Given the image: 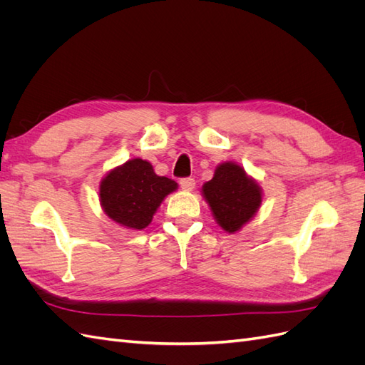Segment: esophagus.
<instances>
[{"mask_svg": "<svg viewBox=\"0 0 365 365\" xmlns=\"http://www.w3.org/2000/svg\"><path fill=\"white\" fill-rule=\"evenodd\" d=\"M181 184V189L184 192H192L195 189V180L193 178H184L180 181Z\"/></svg>", "mask_w": 365, "mask_h": 365, "instance_id": "esophagus-1", "label": "esophagus"}]
</instances>
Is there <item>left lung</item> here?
<instances>
[{
    "label": "left lung",
    "instance_id": "obj_1",
    "mask_svg": "<svg viewBox=\"0 0 365 365\" xmlns=\"http://www.w3.org/2000/svg\"><path fill=\"white\" fill-rule=\"evenodd\" d=\"M201 193L216 224L225 233L235 235L256 216L263 200V190L240 164L224 161L217 164L213 178Z\"/></svg>",
    "mask_w": 365,
    "mask_h": 365
}]
</instances>
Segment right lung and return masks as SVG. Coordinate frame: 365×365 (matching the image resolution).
<instances>
[{
	"instance_id": "right-lung-1",
	"label": "right lung",
	"mask_w": 365,
	"mask_h": 365,
	"mask_svg": "<svg viewBox=\"0 0 365 365\" xmlns=\"http://www.w3.org/2000/svg\"><path fill=\"white\" fill-rule=\"evenodd\" d=\"M178 189L173 180L158 176L152 164L130 158L109 170L98 184V201L103 213L126 230H143L158 207Z\"/></svg>"
}]
</instances>
